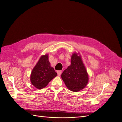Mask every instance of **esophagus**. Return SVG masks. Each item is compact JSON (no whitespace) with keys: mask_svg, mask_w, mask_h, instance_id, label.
Masks as SVG:
<instances>
[{"mask_svg":"<svg viewBox=\"0 0 122 122\" xmlns=\"http://www.w3.org/2000/svg\"><path fill=\"white\" fill-rule=\"evenodd\" d=\"M61 72H62V71L61 70H59V71H57V73H58V75L59 76H60L61 75Z\"/></svg>","mask_w":122,"mask_h":122,"instance_id":"34e87169","label":"esophagus"}]
</instances>
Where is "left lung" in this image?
<instances>
[{"label":"left lung","instance_id":"8db88e82","mask_svg":"<svg viewBox=\"0 0 122 122\" xmlns=\"http://www.w3.org/2000/svg\"><path fill=\"white\" fill-rule=\"evenodd\" d=\"M68 89L78 92L83 89L88 84V75L80 56L74 53L71 56V64L64 70L61 75Z\"/></svg>","mask_w":122,"mask_h":122}]
</instances>
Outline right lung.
<instances>
[{
	"mask_svg": "<svg viewBox=\"0 0 122 122\" xmlns=\"http://www.w3.org/2000/svg\"><path fill=\"white\" fill-rule=\"evenodd\" d=\"M57 75L54 69L50 66L48 55L41 56L30 75L31 84L38 89L47 86L48 83Z\"/></svg>",
	"mask_w": 122,
	"mask_h": 122,
	"instance_id": "obj_1",
	"label": "right lung"
}]
</instances>
